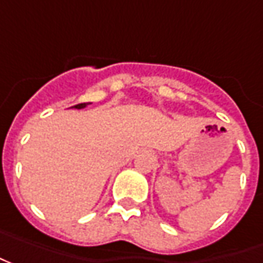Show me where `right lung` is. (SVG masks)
<instances>
[{
	"instance_id": "right-lung-1",
	"label": "right lung",
	"mask_w": 263,
	"mask_h": 263,
	"mask_svg": "<svg viewBox=\"0 0 263 263\" xmlns=\"http://www.w3.org/2000/svg\"><path fill=\"white\" fill-rule=\"evenodd\" d=\"M91 103H81V104H77V105H73V107H70V108H78V110H81V108H85L86 105Z\"/></svg>"
}]
</instances>
